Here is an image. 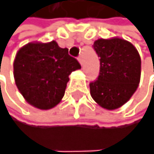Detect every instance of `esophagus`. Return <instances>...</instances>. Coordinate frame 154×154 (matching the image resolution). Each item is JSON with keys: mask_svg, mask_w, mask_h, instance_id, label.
<instances>
[{"mask_svg": "<svg viewBox=\"0 0 154 154\" xmlns=\"http://www.w3.org/2000/svg\"><path fill=\"white\" fill-rule=\"evenodd\" d=\"M78 60L79 61V63H81V64L82 65V55H79V56L78 57Z\"/></svg>", "mask_w": 154, "mask_h": 154, "instance_id": "1", "label": "esophagus"}]
</instances>
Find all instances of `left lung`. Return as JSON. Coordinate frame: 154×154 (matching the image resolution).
I'll return each instance as SVG.
<instances>
[{
    "label": "left lung",
    "instance_id": "left-lung-1",
    "mask_svg": "<svg viewBox=\"0 0 154 154\" xmlns=\"http://www.w3.org/2000/svg\"><path fill=\"white\" fill-rule=\"evenodd\" d=\"M100 57V72L90 82L91 96L108 110L121 107L131 98L140 81L141 59L136 48L120 38L98 39L93 45Z\"/></svg>",
    "mask_w": 154,
    "mask_h": 154
}]
</instances>
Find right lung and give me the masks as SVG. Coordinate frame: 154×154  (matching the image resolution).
Segmentation results:
<instances>
[{
  "label": "right lung",
  "mask_w": 154,
  "mask_h": 154,
  "mask_svg": "<svg viewBox=\"0 0 154 154\" xmlns=\"http://www.w3.org/2000/svg\"><path fill=\"white\" fill-rule=\"evenodd\" d=\"M81 68L67 48L55 41L28 43L17 52L14 61L16 86L25 100L39 109H50L60 102L68 75Z\"/></svg>",
  "instance_id": "1"
}]
</instances>
